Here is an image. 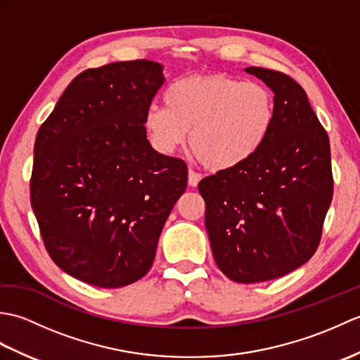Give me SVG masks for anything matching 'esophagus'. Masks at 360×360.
I'll list each match as a JSON object with an SVG mask.
<instances>
[{
  "instance_id": "1",
  "label": "esophagus",
  "mask_w": 360,
  "mask_h": 360,
  "mask_svg": "<svg viewBox=\"0 0 360 360\" xmlns=\"http://www.w3.org/2000/svg\"><path fill=\"white\" fill-rule=\"evenodd\" d=\"M201 181V174L196 173L193 170H188V186L190 187H196L198 184H200Z\"/></svg>"
}]
</instances>
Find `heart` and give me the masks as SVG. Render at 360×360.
Listing matches in <instances>:
<instances>
[{
  "instance_id": "b5f03b06",
  "label": "heart",
  "mask_w": 360,
  "mask_h": 360,
  "mask_svg": "<svg viewBox=\"0 0 360 360\" xmlns=\"http://www.w3.org/2000/svg\"><path fill=\"white\" fill-rule=\"evenodd\" d=\"M164 106L145 111L143 127L153 147L172 155L190 145L205 167L232 170L254 158L277 119L272 91L263 83L229 75H190L164 91Z\"/></svg>"
}]
</instances>
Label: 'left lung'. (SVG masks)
Segmentation results:
<instances>
[{
	"label": "left lung",
	"instance_id": "obj_1",
	"mask_svg": "<svg viewBox=\"0 0 360 360\" xmlns=\"http://www.w3.org/2000/svg\"><path fill=\"white\" fill-rule=\"evenodd\" d=\"M274 91L277 119L248 162L204 178L213 258L236 283L283 277L314 255L333 200L330 139L307 93L289 75L250 66Z\"/></svg>",
	"mask_w": 360,
	"mask_h": 360
}]
</instances>
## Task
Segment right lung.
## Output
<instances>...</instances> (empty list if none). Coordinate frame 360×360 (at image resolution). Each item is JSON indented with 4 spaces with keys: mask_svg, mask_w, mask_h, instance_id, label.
I'll return each instance as SVG.
<instances>
[{
    "mask_svg": "<svg viewBox=\"0 0 360 360\" xmlns=\"http://www.w3.org/2000/svg\"><path fill=\"white\" fill-rule=\"evenodd\" d=\"M164 80L150 60L83 71L37 133L30 204L44 248L89 285L141 280L187 188L184 160L158 153L143 127Z\"/></svg>",
    "mask_w": 360,
    "mask_h": 360,
    "instance_id": "add662e5",
    "label": "right lung"
}]
</instances>
